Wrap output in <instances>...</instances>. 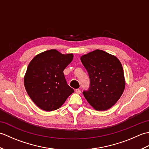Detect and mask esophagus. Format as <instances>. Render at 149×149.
<instances>
[{"mask_svg": "<svg viewBox=\"0 0 149 149\" xmlns=\"http://www.w3.org/2000/svg\"><path fill=\"white\" fill-rule=\"evenodd\" d=\"M75 92H76L77 94H80L81 92V91L80 89H76V90H75Z\"/></svg>", "mask_w": 149, "mask_h": 149, "instance_id": "1", "label": "esophagus"}]
</instances>
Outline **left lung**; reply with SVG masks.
Returning <instances> with one entry per match:
<instances>
[{
  "instance_id": "1",
  "label": "left lung",
  "mask_w": 149,
  "mask_h": 149,
  "mask_svg": "<svg viewBox=\"0 0 149 149\" xmlns=\"http://www.w3.org/2000/svg\"><path fill=\"white\" fill-rule=\"evenodd\" d=\"M89 75L90 86L83 95L97 111H105L115 105L124 91L125 83L121 63L116 56L95 50L81 57Z\"/></svg>"
}]
</instances>
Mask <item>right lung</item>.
I'll list each match as a JSON object with an SVG mask.
<instances>
[{
	"mask_svg": "<svg viewBox=\"0 0 149 149\" xmlns=\"http://www.w3.org/2000/svg\"><path fill=\"white\" fill-rule=\"evenodd\" d=\"M72 54H63L55 49L36 55L24 76V86L36 105L46 111L59 109L74 92L65 79L63 70L72 61Z\"/></svg>",
	"mask_w": 149,
	"mask_h": 149,
	"instance_id": "add662e5",
	"label": "right lung"
}]
</instances>
